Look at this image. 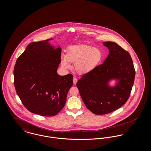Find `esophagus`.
I'll return each instance as SVG.
<instances>
[{
	"mask_svg": "<svg viewBox=\"0 0 151 151\" xmlns=\"http://www.w3.org/2000/svg\"><path fill=\"white\" fill-rule=\"evenodd\" d=\"M77 81H78V80H77V78L76 77H74V78H73V84H74V85H76V84H77Z\"/></svg>",
	"mask_w": 151,
	"mask_h": 151,
	"instance_id": "esophagus-1",
	"label": "esophagus"
}]
</instances>
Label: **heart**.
<instances>
[{
    "label": "heart",
    "instance_id": "obj_1",
    "mask_svg": "<svg viewBox=\"0 0 151 151\" xmlns=\"http://www.w3.org/2000/svg\"><path fill=\"white\" fill-rule=\"evenodd\" d=\"M67 54L61 56L63 68H71L70 62H74V68L79 74H86L94 70L101 62L103 53L101 49L85 44L74 45L67 49Z\"/></svg>",
    "mask_w": 151,
    "mask_h": 151
}]
</instances>
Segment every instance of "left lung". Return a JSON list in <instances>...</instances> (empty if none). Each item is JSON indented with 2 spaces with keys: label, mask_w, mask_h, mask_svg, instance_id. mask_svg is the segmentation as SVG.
Wrapping results in <instances>:
<instances>
[{
  "label": "left lung",
  "mask_w": 151,
  "mask_h": 151,
  "mask_svg": "<svg viewBox=\"0 0 151 151\" xmlns=\"http://www.w3.org/2000/svg\"><path fill=\"white\" fill-rule=\"evenodd\" d=\"M109 53L103 64L83 75L77 83L81 97L95 114H106L124 105L129 98L135 71L129 53L113 42H104ZM116 79L114 87L108 82Z\"/></svg>",
  "instance_id": "left-lung-1"
}]
</instances>
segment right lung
Segmentation results:
<instances>
[{
	"label": "right lung",
	"instance_id": "right-lung-1",
	"mask_svg": "<svg viewBox=\"0 0 151 151\" xmlns=\"http://www.w3.org/2000/svg\"><path fill=\"white\" fill-rule=\"evenodd\" d=\"M52 40L29 43L14 68V86L22 104L43 116H55L63 108L73 84L72 74L57 73L62 49L52 46Z\"/></svg>",
	"mask_w": 151,
	"mask_h": 151
}]
</instances>
